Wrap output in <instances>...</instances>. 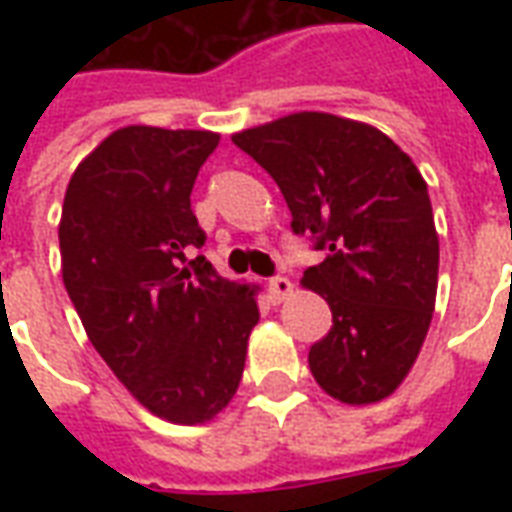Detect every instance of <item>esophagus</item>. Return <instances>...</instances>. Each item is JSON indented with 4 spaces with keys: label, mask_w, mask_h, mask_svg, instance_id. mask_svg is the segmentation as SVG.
I'll list each match as a JSON object with an SVG mask.
<instances>
[{
    "label": "esophagus",
    "mask_w": 512,
    "mask_h": 512,
    "mask_svg": "<svg viewBox=\"0 0 512 512\" xmlns=\"http://www.w3.org/2000/svg\"><path fill=\"white\" fill-rule=\"evenodd\" d=\"M290 293H293V282H290L288 277H271V279H268V296H271V301L288 299Z\"/></svg>",
    "instance_id": "34e87169"
}]
</instances>
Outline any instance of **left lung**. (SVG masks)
I'll use <instances>...</instances> for the list:
<instances>
[{"label":"left lung","instance_id":"8db88e82","mask_svg":"<svg viewBox=\"0 0 512 512\" xmlns=\"http://www.w3.org/2000/svg\"><path fill=\"white\" fill-rule=\"evenodd\" d=\"M233 142L277 180L290 230L326 252L301 279L332 310V329L310 348L315 381L351 406L392 395L428 334L439 279V235L414 161L378 128L323 112Z\"/></svg>","mask_w":512,"mask_h":512}]
</instances>
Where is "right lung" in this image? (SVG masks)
<instances>
[{"label": "right lung", "mask_w": 512, "mask_h": 512, "mask_svg": "<svg viewBox=\"0 0 512 512\" xmlns=\"http://www.w3.org/2000/svg\"><path fill=\"white\" fill-rule=\"evenodd\" d=\"M211 131L128 126L73 172L60 222L62 279L95 351L156 417L197 425L241 384L252 290L205 260L191 211Z\"/></svg>", "instance_id": "obj_1"}]
</instances>
